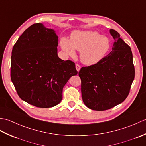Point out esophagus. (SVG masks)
Listing matches in <instances>:
<instances>
[{
	"instance_id": "1",
	"label": "esophagus",
	"mask_w": 146,
	"mask_h": 146,
	"mask_svg": "<svg viewBox=\"0 0 146 146\" xmlns=\"http://www.w3.org/2000/svg\"><path fill=\"white\" fill-rule=\"evenodd\" d=\"M76 70H77V72H79L81 69V66L79 64H76Z\"/></svg>"
}]
</instances>
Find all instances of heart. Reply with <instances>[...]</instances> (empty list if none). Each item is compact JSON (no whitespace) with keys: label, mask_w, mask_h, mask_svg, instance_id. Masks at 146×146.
I'll return each instance as SVG.
<instances>
[{"label":"heart","mask_w":146,"mask_h":146,"mask_svg":"<svg viewBox=\"0 0 146 146\" xmlns=\"http://www.w3.org/2000/svg\"><path fill=\"white\" fill-rule=\"evenodd\" d=\"M60 46L70 56H76V50L80 52V59L83 64L91 65L102 60L110 48L108 38L93 31H77L71 35L70 41L63 37Z\"/></svg>","instance_id":"obj_1"}]
</instances>
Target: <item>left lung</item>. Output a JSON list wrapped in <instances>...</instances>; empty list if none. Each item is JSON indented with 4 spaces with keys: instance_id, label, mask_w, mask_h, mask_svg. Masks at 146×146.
Listing matches in <instances>:
<instances>
[{
    "instance_id": "1",
    "label": "left lung",
    "mask_w": 146,
    "mask_h": 146,
    "mask_svg": "<svg viewBox=\"0 0 146 146\" xmlns=\"http://www.w3.org/2000/svg\"><path fill=\"white\" fill-rule=\"evenodd\" d=\"M110 33L115 40L112 51L79 72L83 102L93 110H106L122 103L135 77L131 48L117 31L110 29Z\"/></svg>"
}]
</instances>
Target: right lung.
<instances>
[{
	"label": "right lung",
	"mask_w": 146,
	"mask_h": 146,
	"mask_svg": "<svg viewBox=\"0 0 146 146\" xmlns=\"http://www.w3.org/2000/svg\"><path fill=\"white\" fill-rule=\"evenodd\" d=\"M58 36L41 23L26 29L13 46L11 78L21 99L39 108L61 102L62 90L76 76V65L58 56Z\"/></svg>",
	"instance_id": "obj_1"
}]
</instances>
